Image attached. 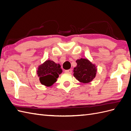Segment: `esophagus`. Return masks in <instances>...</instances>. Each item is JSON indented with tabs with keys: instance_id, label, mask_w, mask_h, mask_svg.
I'll return each instance as SVG.
<instances>
[{
	"instance_id": "obj_1",
	"label": "esophagus",
	"mask_w": 131,
	"mask_h": 131,
	"mask_svg": "<svg viewBox=\"0 0 131 131\" xmlns=\"http://www.w3.org/2000/svg\"><path fill=\"white\" fill-rule=\"evenodd\" d=\"M66 73H72V69H68V70H66L65 71Z\"/></svg>"
}]
</instances>
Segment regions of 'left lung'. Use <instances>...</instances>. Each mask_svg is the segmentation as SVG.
Wrapping results in <instances>:
<instances>
[{
  "label": "left lung",
  "mask_w": 131,
  "mask_h": 131,
  "mask_svg": "<svg viewBox=\"0 0 131 131\" xmlns=\"http://www.w3.org/2000/svg\"><path fill=\"white\" fill-rule=\"evenodd\" d=\"M77 65L74 68L73 75L78 81L83 83L91 82L95 77L96 67L87 59L81 58L76 60Z\"/></svg>",
  "instance_id": "obj_1"
}]
</instances>
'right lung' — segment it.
<instances>
[{"instance_id": "right-lung-1", "label": "right lung", "mask_w": 131, "mask_h": 131, "mask_svg": "<svg viewBox=\"0 0 131 131\" xmlns=\"http://www.w3.org/2000/svg\"><path fill=\"white\" fill-rule=\"evenodd\" d=\"M62 73L59 64L53 60H47L41 64L37 70V74L41 84L49 87L57 81L59 75Z\"/></svg>"}]
</instances>
